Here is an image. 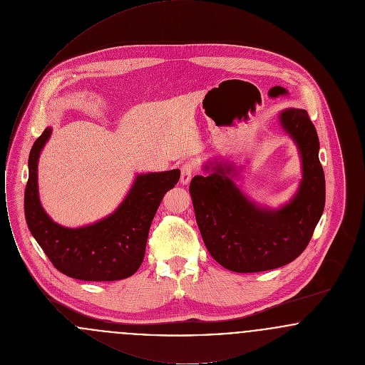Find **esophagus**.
I'll return each instance as SVG.
<instances>
[{"label":"esophagus","instance_id":"1","mask_svg":"<svg viewBox=\"0 0 365 365\" xmlns=\"http://www.w3.org/2000/svg\"><path fill=\"white\" fill-rule=\"evenodd\" d=\"M192 173H194V165L191 163H185L180 168V183L187 185L191 180Z\"/></svg>","mask_w":365,"mask_h":365}]
</instances>
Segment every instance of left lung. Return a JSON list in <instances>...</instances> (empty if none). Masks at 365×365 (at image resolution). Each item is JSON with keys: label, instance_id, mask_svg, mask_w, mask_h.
I'll return each mask as SVG.
<instances>
[{"label": "left lung", "instance_id": "obj_1", "mask_svg": "<svg viewBox=\"0 0 365 365\" xmlns=\"http://www.w3.org/2000/svg\"><path fill=\"white\" fill-rule=\"evenodd\" d=\"M279 124L294 140L302 179L293 198L280 208L262 207L235 185L237 165L209 160L208 175L190 182L191 201L210 256L227 269L249 274L295 260L308 246L326 204V180L319 160V137L305 109L287 108Z\"/></svg>", "mask_w": 365, "mask_h": 365}]
</instances>
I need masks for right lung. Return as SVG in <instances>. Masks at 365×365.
Instances as JSON below:
<instances>
[{
    "mask_svg": "<svg viewBox=\"0 0 365 365\" xmlns=\"http://www.w3.org/2000/svg\"><path fill=\"white\" fill-rule=\"evenodd\" d=\"M51 135L52 127H46L29 156L24 213L35 241L53 265L70 278L112 282L134 275L145 257L157 208L164 194L178 183L180 171L138 174L110 215L87 226H61L42 208L38 192V160Z\"/></svg>",
    "mask_w": 365,
    "mask_h": 365,
    "instance_id": "add662e5",
    "label": "right lung"
}]
</instances>
